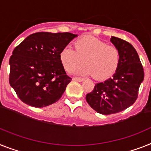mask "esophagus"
<instances>
[{"instance_id":"obj_1","label":"esophagus","mask_w":151,"mask_h":151,"mask_svg":"<svg viewBox=\"0 0 151 151\" xmlns=\"http://www.w3.org/2000/svg\"><path fill=\"white\" fill-rule=\"evenodd\" d=\"M73 79L74 81H78V82H82V81L84 80V78H79V77H74V78H73Z\"/></svg>"}]
</instances>
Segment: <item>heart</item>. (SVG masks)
I'll return each mask as SVG.
<instances>
[{"instance_id": "b5f03b06", "label": "heart", "mask_w": 151, "mask_h": 151, "mask_svg": "<svg viewBox=\"0 0 151 151\" xmlns=\"http://www.w3.org/2000/svg\"><path fill=\"white\" fill-rule=\"evenodd\" d=\"M75 50L65 48L60 52V61L67 72L71 73L84 65L78 74L93 76L97 80L112 76L120 62V52L116 46L108 45L103 40L84 36L74 42Z\"/></svg>"}]
</instances>
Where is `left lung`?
<instances>
[{"label": "left lung", "mask_w": 151, "mask_h": 151, "mask_svg": "<svg viewBox=\"0 0 151 151\" xmlns=\"http://www.w3.org/2000/svg\"><path fill=\"white\" fill-rule=\"evenodd\" d=\"M110 42L120 52L119 67L113 77L96 83L86 96L89 105L103 115L119 113L133 105L144 77V68L134 46L113 36Z\"/></svg>", "instance_id": "1"}]
</instances>
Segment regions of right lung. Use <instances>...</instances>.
I'll return each instance as SVG.
<instances>
[{
	"label": "right lung",
	"instance_id": "right-lung-1",
	"mask_svg": "<svg viewBox=\"0 0 151 151\" xmlns=\"http://www.w3.org/2000/svg\"><path fill=\"white\" fill-rule=\"evenodd\" d=\"M76 37L69 32H37L14 49L9 60V83L23 103L42 108L62 97L72 78L59 55Z\"/></svg>",
	"mask_w": 151,
	"mask_h": 151
}]
</instances>
